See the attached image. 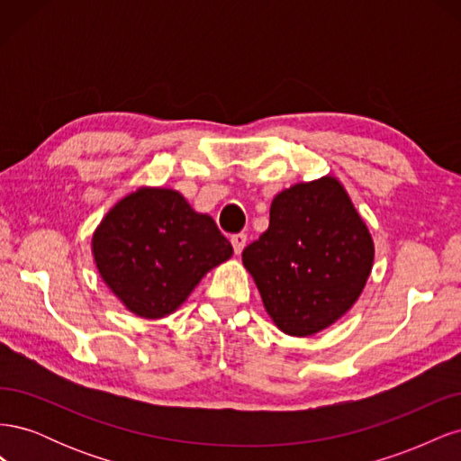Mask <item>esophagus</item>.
<instances>
[{
    "label": "esophagus",
    "instance_id": "esophagus-1",
    "mask_svg": "<svg viewBox=\"0 0 461 461\" xmlns=\"http://www.w3.org/2000/svg\"><path fill=\"white\" fill-rule=\"evenodd\" d=\"M230 242H232V248L236 254H242V249L246 248V242H248V236L244 232H239V234H232L230 236Z\"/></svg>",
    "mask_w": 461,
    "mask_h": 461
}]
</instances>
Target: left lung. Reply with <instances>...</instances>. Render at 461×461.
Returning a JSON list of instances; mask_svg holds the SVG:
<instances>
[{
	"mask_svg": "<svg viewBox=\"0 0 461 461\" xmlns=\"http://www.w3.org/2000/svg\"><path fill=\"white\" fill-rule=\"evenodd\" d=\"M373 259L366 221L332 175L278 192L269 229L242 252L265 312L290 337H312L350 312Z\"/></svg>",
	"mask_w": 461,
	"mask_h": 461,
	"instance_id": "left-lung-1",
	"label": "left lung"
}]
</instances>
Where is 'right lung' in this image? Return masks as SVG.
<instances>
[{
	"label": "right lung",
	"mask_w": 461,
	"mask_h": 461,
	"mask_svg": "<svg viewBox=\"0 0 461 461\" xmlns=\"http://www.w3.org/2000/svg\"><path fill=\"white\" fill-rule=\"evenodd\" d=\"M102 281L136 317L163 319L183 305L202 278L232 256L207 213L180 192L138 186L109 209L92 234Z\"/></svg>",
	"instance_id": "right-lung-1"
}]
</instances>
